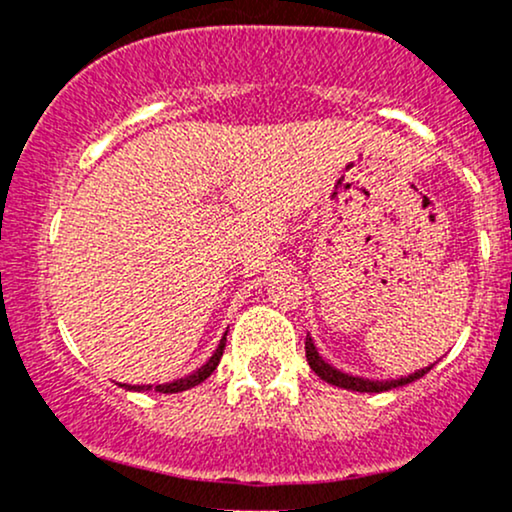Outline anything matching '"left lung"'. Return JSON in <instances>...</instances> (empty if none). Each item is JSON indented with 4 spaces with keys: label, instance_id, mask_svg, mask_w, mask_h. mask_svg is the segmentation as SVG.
Returning <instances> with one entry per match:
<instances>
[{
    "label": "left lung",
    "instance_id": "8db88e82",
    "mask_svg": "<svg viewBox=\"0 0 512 512\" xmlns=\"http://www.w3.org/2000/svg\"><path fill=\"white\" fill-rule=\"evenodd\" d=\"M305 356H308L310 368H313L315 373L325 380V383L344 387V390H354V392H387V390H392V387L414 383V380L424 378L428 370H431V366L421 368V370H416V373L407 375V378H399V380H363V378H356V375H346V373H342V370L332 368L330 363L322 361V356L317 354L313 339L310 337H305Z\"/></svg>",
    "mask_w": 512,
    "mask_h": 512
}]
</instances>
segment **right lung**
<instances>
[{
	"mask_svg": "<svg viewBox=\"0 0 512 512\" xmlns=\"http://www.w3.org/2000/svg\"><path fill=\"white\" fill-rule=\"evenodd\" d=\"M223 346H226V334H223L219 349H216L214 354H211V358H209L207 363H204L202 368H197L192 375H185V378L173 380V383L156 385V392H163V395H173V392L190 390V387H195V385L202 383V380H207L209 375L214 373V368L219 366V361H221V356H223ZM122 387H127V390H137V392H142V390H154V385H122Z\"/></svg>",
	"mask_w": 512,
	"mask_h": 512,
	"instance_id": "1",
	"label": "right lung"
}]
</instances>
